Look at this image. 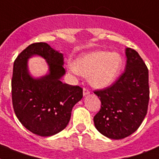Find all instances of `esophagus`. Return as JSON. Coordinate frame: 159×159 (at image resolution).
<instances>
[{
  "label": "esophagus",
  "instance_id": "obj_1",
  "mask_svg": "<svg viewBox=\"0 0 159 159\" xmlns=\"http://www.w3.org/2000/svg\"><path fill=\"white\" fill-rule=\"evenodd\" d=\"M89 94H90L89 90L87 89L86 88H84V89H83V95H84V96H86V95H89Z\"/></svg>",
  "mask_w": 159,
  "mask_h": 159
}]
</instances>
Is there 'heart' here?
Here are the masks:
<instances>
[{
	"label": "heart",
	"mask_w": 159,
	"mask_h": 159,
	"mask_svg": "<svg viewBox=\"0 0 159 159\" xmlns=\"http://www.w3.org/2000/svg\"><path fill=\"white\" fill-rule=\"evenodd\" d=\"M123 64V58L119 53L98 51L77 58L71 68L80 75L88 76L89 83L93 87L104 88L116 81Z\"/></svg>",
	"instance_id": "b5f03b06"
}]
</instances>
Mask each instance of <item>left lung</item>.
I'll use <instances>...</instances> for the list:
<instances>
[{
    "instance_id": "1",
    "label": "left lung",
    "mask_w": 159,
    "mask_h": 159,
    "mask_svg": "<svg viewBox=\"0 0 159 159\" xmlns=\"http://www.w3.org/2000/svg\"><path fill=\"white\" fill-rule=\"evenodd\" d=\"M125 71L108 88L94 93L101 108L94 117L97 130L112 139H122L133 134L145 118L150 89L147 67L139 53L126 48Z\"/></svg>"
}]
</instances>
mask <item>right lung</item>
<instances>
[{"label": "right lung", "instance_id": "right-lung-1", "mask_svg": "<svg viewBox=\"0 0 159 159\" xmlns=\"http://www.w3.org/2000/svg\"><path fill=\"white\" fill-rule=\"evenodd\" d=\"M40 55L46 60L49 73L33 78L27 60ZM64 56L47 43H34L18 55L14 61L12 78V100L14 111L24 127L37 135L57 134L68 124L71 110L83 98L80 86L64 84Z\"/></svg>", "mask_w": 159, "mask_h": 159}]
</instances>
